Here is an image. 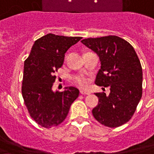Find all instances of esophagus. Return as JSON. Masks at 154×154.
I'll return each mask as SVG.
<instances>
[{"instance_id":"1","label":"esophagus","mask_w":154,"mask_h":154,"mask_svg":"<svg viewBox=\"0 0 154 154\" xmlns=\"http://www.w3.org/2000/svg\"><path fill=\"white\" fill-rule=\"evenodd\" d=\"M80 92H81V94H83V95H89L90 93H91L90 92H86V91H83V90H81Z\"/></svg>"}]
</instances>
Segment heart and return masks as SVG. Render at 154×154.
Masks as SVG:
<instances>
[{
	"mask_svg": "<svg viewBox=\"0 0 154 154\" xmlns=\"http://www.w3.org/2000/svg\"><path fill=\"white\" fill-rule=\"evenodd\" d=\"M74 83L82 88H85L88 85V80L84 76H77L74 77Z\"/></svg>",
	"mask_w": 154,
	"mask_h": 154,
	"instance_id": "b5f03b06",
	"label": "heart"
}]
</instances>
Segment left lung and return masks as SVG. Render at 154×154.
I'll return each instance as SVG.
<instances>
[{
    "label": "left lung",
    "mask_w": 154,
    "mask_h": 154,
    "mask_svg": "<svg viewBox=\"0 0 154 154\" xmlns=\"http://www.w3.org/2000/svg\"><path fill=\"white\" fill-rule=\"evenodd\" d=\"M81 42L96 52L100 69L95 84L110 88V94L97 92L94 118L108 127L122 126L132 118L142 98V69L134 47L116 35L85 38Z\"/></svg>",
    "instance_id": "left-lung-1"
}]
</instances>
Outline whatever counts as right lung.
<instances>
[{"instance_id": "add662e5", "label": "right lung", "mask_w": 154, "mask_h": 154, "mask_svg": "<svg viewBox=\"0 0 154 154\" xmlns=\"http://www.w3.org/2000/svg\"><path fill=\"white\" fill-rule=\"evenodd\" d=\"M81 38L47 34L35 42L25 60L21 89L24 104L33 120L44 128L61 124L79 96L75 87L54 92L52 86L66 52Z\"/></svg>"}]
</instances>
